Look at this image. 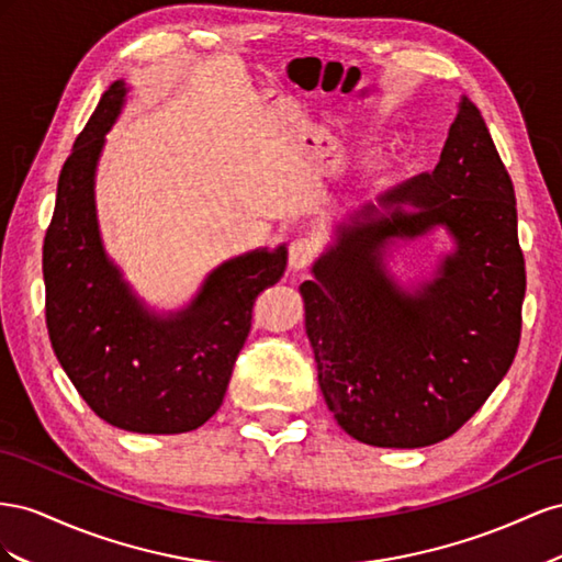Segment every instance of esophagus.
Instances as JSON below:
<instances>
[{
	"label": "esophagus",
	"instance_id": "obj_1",
	"mask_svg": "<svg viewBox=\"0 0 562 562\" xmlns=\"http://www.w3.org/2000/svg\"><path fill=\"white\" fill-rule=\"evenodd\" d=\"M319 254V245L317 239L313 237H296L294 243L290 245V266L294 270H301V268H308Z\"/></svg>",
	"mask_w": 562,
	"mask_h": 562
}]
</instances>
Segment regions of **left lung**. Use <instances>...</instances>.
<instances>
[{"label":"left lung","mask_w":562,"mask_h":562,"mask_svg":"<svg viewBox=\"0 0 562 562\" xmlns=\"http://www.w3.org/2000/svg\"><path fill=\"white\" fill-rule=\"evenodd\" d=\"M415 206L405 213L404 204ZM364 204L301 284L319 391L360 442L414 450L450 438L516 358L525 259L516 190L480 110L461 99L438 167ZM445 225L458 243L414 295L380 268L393 236Z\"/></svg>","instance_id":"left-lung-1"}]
</instances>
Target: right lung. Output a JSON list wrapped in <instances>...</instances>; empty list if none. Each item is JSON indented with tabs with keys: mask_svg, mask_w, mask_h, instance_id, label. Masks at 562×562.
<instances>
[{
	"mask_svg": "<svg viewBox=\"0 0 562 562\" xmlns=\"http://www.w3.org/2000/svg\"><path fill=\"white\" fill-rule=\"evenodd\" d=\"M124 93L122 79L103 93L58 176L42 256L46 329L72 386L103 422L171 436L221 407L254 301L280 282L286 251L256 249L218 266L176 315L143 308L108 261L93 204L95 162Z\"/></svg>",
	"mask_w": 562,
	"mask_h": 562,
	"instance_id": "add662e5",
	"label": "right lung"
}]
</instances>
